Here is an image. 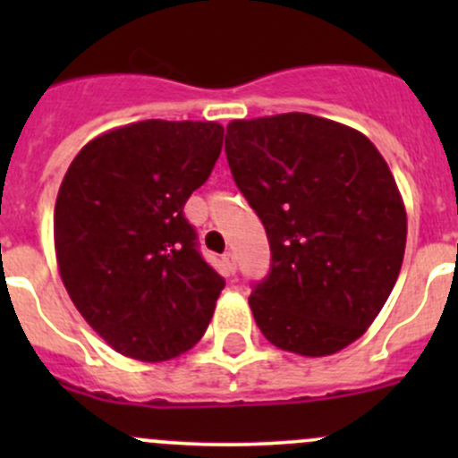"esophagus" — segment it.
I'll use <instances>...</instances> for the list:
<instances>
[{"mask_svg":"<svg viewBox=\"0 0 458 458\" xmlns=\"http://www.w3.org/2000/svg\"><path fill=\"white\" fill-rule=\"evenodd\" d=\"M221 267H224L225 275H234V270H237V259H234L233 252L221 255Z\"/></svg>","mask_w":458,"mask_h":458,"instance_id":"1","label":"esophagus"}]
</instances>
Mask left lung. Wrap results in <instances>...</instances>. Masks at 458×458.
<instances>
[{
    "label": "left lung",
    "instance_id": "8db88e82",
    "mask_svg": "<svg viewBox=\"0 0 458 458\" xmlns=\"http://www.w3.org/2000/svg\"><path fill=\"white\" fill-rule=\"evenodd\" d=\"M225 155L272 250L248 299L259 330L301 357L354 344L390 297L408 237L381 152L345 123L284 113L230 122Z\"/></svg>",
    "mask_w": 458,
    "mask_h": 458
}]
</instances>
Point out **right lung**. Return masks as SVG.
<instances>
[{
	"instance_id": "add662e5",
	"label": "right lung",
	"mask_w": 458,
	"mask_h": 458,
	"mask_svg": "<svg viewBox=\"0 0 458 458\" xmlns=\"http://www.w3.org/2000/svg\"><path fill=\"white\" fill-rule=\"evenodd\" d=\"M224 146L216 122H146L90 140L55 203V257L88 326L123 357L188 352L225 281L203 261L183 216Z\"/></svg>"
}]
</instances>
